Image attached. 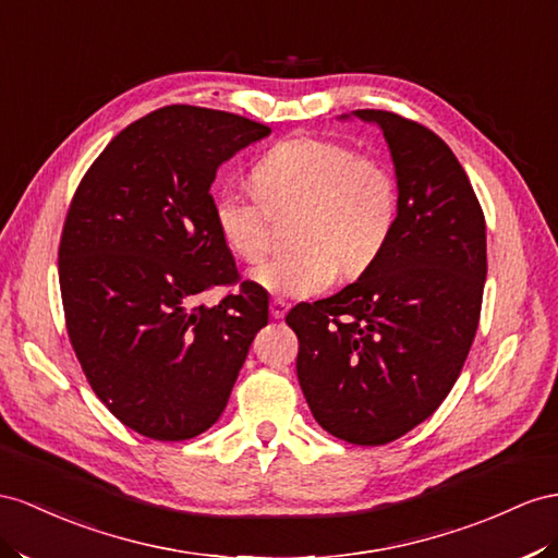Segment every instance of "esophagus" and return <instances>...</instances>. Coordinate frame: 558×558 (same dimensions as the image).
I'll list each match as a JSON object with an SVG mask.
<instances>
[{
  "label": "esophagus",
  "instance_id": "esophagus-1",
  "mask_svg": "<svg viewBox=\"0 0 558 558\" xmlns=\"http://www.w3.org/2000/svg\"><path fill=\"white\" fill-rule=\"evenodd\" d=\"M288 304L282 302V299H274V302H270V316H274L276 320H282L284 318V313H288Z\"/></svg>",
  "mask_w": 558,
  "mask_h": 558
}]
</instances>
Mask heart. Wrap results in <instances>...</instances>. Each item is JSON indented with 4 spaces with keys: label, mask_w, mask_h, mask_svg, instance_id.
Returning a JSON list of instances; mask_svg holds the SVG:
<instances>
[{
    "label": "heart",
    "mask_w": 558,
    "mask_h": 558,
    "mask_svg": "<svg viewBox=\"0 0 558 558\" xmlns=\"http://www.w3.org/2000/svg\"><path fill=\"white\" fill-rule=\"evenodd\" d=\"M263 199L221 191L214 199V223L242 262H259L270 245V213L302 209L294 242L254 270L262 290L304 299L330 288L339 268L359 276L387 247L396 223L398 195L391 171L379 160L355 155L347 143L302 136L282 141L252 167Z\"/></svg>",
    "instance_id": "heart-1"
}]
</instances>
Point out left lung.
<instances>
[{
  "label": "left lung",
  "instance_id": "1",
  "mask_svg": "<svg viewBox=\"0 0 558 558\" xmlns=\"http://www.w3.org/2000/svg\"><path fill=\"white\" fill-rule=\"evenodd\" d=\"M351 116L387 138L393 231L359 280L284 320L316 422L353 446H384L432 417L462 373L488 274L485 219L446 141L396 112Z\"/></svg>",
  "mask_w": 558,
  "mask_h": 558
}]
</instances>
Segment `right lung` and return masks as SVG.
Returning a JSON list of instances; mask_svg holds the SVG:
<instances>
[{
    "instance_id": "1",
    "label": "right lung",
    "mask_w": 558,
    "mask_h": 558,
    "mask_svg": "<svg viewBox=\"0 0 558 558\" xmlns=\"http://www.w3.org/2000/svg\"><path fill=\"white\" fill-rule=\"evenodd\" d=\"M266 124L167 106L112 138L84 174L59 250L68 337L94 393L124 426L185 440L221 417L268 294L245 280L214 223L217 169Z\"/></svg>"
}]
</instances>
